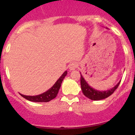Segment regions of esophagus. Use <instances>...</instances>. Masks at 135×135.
I'll return each mask as SVG.
<instances>
[{
	"label": "esophagus",
	"mask_w": 135,
	"mask_h": 135,
	"mask_svg": "<svg viewBox=\"0 0 135 135\" xmlns=\"http://www.w3.org/2000/svg\"><path fill=\"white\" fill-rule=\"evenodd\" d=\"M76 68H77V64H76V62H72L71 64H70L69 65V69H70V70H75Z\"/></svg>",
	"instance_id": "esophagus-1"
}]
</instances>
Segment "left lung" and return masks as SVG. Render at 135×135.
Listing matches in <instances>:
<instances>
[{"label":"left lung","mask_w":135,"mask_h":135,"mask_svg":"<svg viewBox=\"0 0 135 135\" xmlns=\"http://www.w3.org/2000/svg\"><path fill=\"white\" fill-rule=\"evenodd\" d=\"M81 78H80V84H81V89H82V91L83 93V94L84 95V96H86L87 98L90 99L91 100H93V101H99V100H102L104 99L107 98L109 96H110L112 94L114 93V92L117 89V88L118 87L119 84L120 83V81H119L118 82V84L115 86H114V87H112V89H108V90H99L95 89L94 88L90 86L88 83H87L86 81L85 80V79L84 78V77L82 76V75L81 74Z\"/></svg>","instance_id":"obj_1"}]
</instances>
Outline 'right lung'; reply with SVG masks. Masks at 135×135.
<instances>
[{"label": "right lung", "instance_id": "1", "mask_svg": "<svg viewBox=\"0 0 135 135\" xmlns=\"http://www.w3.org/2000/svg\"><path fill=\"white\" fill-rule=\"evenodd\" d=\"M67 74H68V71H64V74L59 77V79L56 81L53 86L43 93L38 95H34V96L24 95L21 93H20V95L23 97V98L26 99L28 101H33V102H49V101H51L56 97L58 92H59V89H60L62 82L64 80Z\"/></svg>", "mask_w": 135, "mask_h": 135}]
</instances>
